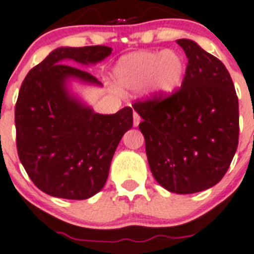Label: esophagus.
I'll list each match as a JSON object with an SVG mask.
<instances>
[{
  "mask_svg": "<svg viewBox=\"0 0 254 254\" xmlns=\"http://www.w3.org/2000/svg\"><path fill=\"white\" fill-rule=\"evenodd\" d=\"M132 118H134V127H138L141 122V118L139 116V114L136 113V111H134V114H132Z\"/></svg>",
  "mask_w": 254,
  "mask_h": 254,
  "instance_id": "34e87169",
  "label": "esophagus"
}]
</instances>
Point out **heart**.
Returning <instances> with one entry per match:
<instances>
[{
	"instance_id": "b5f03b06",
	"label": "heart",
	"mask_w": 254,
	"mask_h": 254,
	"mask_svg": "<svg viewBox=\"0 0 254 254\" xmlns=\"http://www.w3.org/2000/svg\"><path fill=\"white\" fill-rule=\"evenodd\" d=\"M186 63L174 51H138L120 59L114 68L116 84L124 90L146 86L150 94L167 98L181 86Z\"/></svg>"
}]
</instances>
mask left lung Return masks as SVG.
I'll return each instance as SVG.
<instances>
[{
  "label": "left lung",
  "instance_id": "obj_1",
  "mask_svg": "<svg viewBox=\"0 0 254 254\" xmlns=\"http://www.w3.org/2000/svg\"><path fill=\"white\" fill-rule=\"evenodd\" d=\"M188 65L181 89L132 108L141 116L148 163L167 190L191 194L215 186L238 146V98L223 63L191 40H177Z\"/></svg>",
  "mask_w": 254,
  "mask_h": 254
}]
</instances>
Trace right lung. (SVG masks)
I'll return each instance as SVG.
<instances>
[{
  "label": "right lung",
  "instance_id": "obj_1",
  "mask_svg": "<svg viewBox=\"0 0 254 254\" xmlns=\"http://www.w3.org/2000/svg\"><path fill=\"white\" fill-rule=\"evenodd\" d=\"M108 46L59 47L26 75L15 108L18 158L35 186L49 195L87 199L100 191L132 109L103 115L80 103L67 90L70 79L101 85L76 66L103 61Z\"/></svg>",
  "mask_w": 254,
  "mask_h": 254
}]
</instances>
